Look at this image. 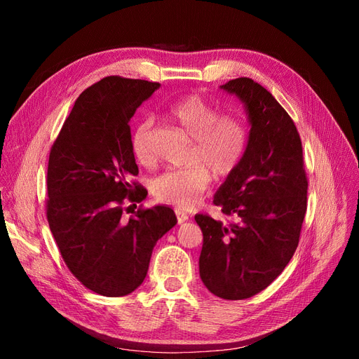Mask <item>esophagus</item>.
<instances>
[{"label": "esophagus", "mask_w": 359, "mask_h": 359, "mask_svg": "<svg viewBox=\"0 0 359 359\" xmlns=\"http://www.w3.org/2000/svg\"><path fill=\"white\" fill-rule=\"evenodd\" d=\"M175 214H177V220H178V224H182L184 222L189 220V214L184 212L181 210H175Z\"/></svg>", "instance_id": "esophagus-1"}]
</instances>
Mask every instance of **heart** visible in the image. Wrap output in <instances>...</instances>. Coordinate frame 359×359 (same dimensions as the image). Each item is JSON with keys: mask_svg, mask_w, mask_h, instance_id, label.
Returning <instances> with one entry per match:
<instances>
[{"mask_svg": "<svg viewBox=\"0 0 359 359\" xmlns=\"http://www.w3.org/2000/svg\"><path fill=\"white\" fill-rule=\"evenodd\" d=\"M173 121L193 139L191 165L160 173L151 184L157 201L191 208L208 189L211 173L227 177L240 165L247 147V128L238 116L220 115V111L199 95H187L170 107ZM153 121L139 123L132 136V149L137 161L149 163L154 157Z\"/></svg>", "mask_w": 359, "mask_h": 359, "instance_id": "heart-1", "label": "heart"}]
</instances>
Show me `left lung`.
I'll list each match as a JSON object with an SVG mask.
<instances>
[{"mask_svg": "<svg viewBox=\"0 0 359 359\" xmlns=\"http://www.w3.org/2000/svg\"><path fill=\"white\" fill-rule=\"evenodd\" d=\"M244 104L250 132L238 168L214 194V205L233 215L229 226L196 214L203 233L199 274L211 293L245 299L283 273L298 247L309 182L302 145L292 118L253 79L220 85Z\"/></svg>", "mask_w": 359, "mask_h": 359, "instance_id": "left-lung-1", "label": "left lung"}]
</instances>
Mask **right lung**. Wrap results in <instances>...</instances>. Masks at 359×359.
<instances>
[{"instance_id":"right-lung-1","label":"right lung","mask_w":359,"mask_h":359,"mask_svg":"<svg viewBox=\"0 0 359 359\" xmlns=\"http://www.w3.org/2000/svg\"><path fill=\"white\" fill-rule=\"evenodd\" d=\"M158 88L119 76L91 85L74 102L49 154L50 232L72 274L103 297H126L142 285L154 245L177 224L168 205L121 219L126 201L139 203L148 194L130 184L139 170L128 123Z\"/></svg>"}]
</instances>
